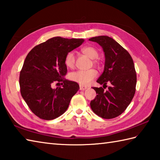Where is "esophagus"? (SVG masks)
Here are the masks:
<instances>
[{
  "instance_id": "34e87169",
  "label": "esophagus",
  "mask_w": 160,
  "mask_h": 160,
  "mask_svg": "<svg viewBox=\"0 0 160 160\" xmlns=\"http://www.w3.org/2000/svg\"><path fill=\"white\" fill-rule=\"evenodd\" d=\"M87 89V87L86 86L82 85V84H80V90H85Z\"/></svg>"
}]
</instances>
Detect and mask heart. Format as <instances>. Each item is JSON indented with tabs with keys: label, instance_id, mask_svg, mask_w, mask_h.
<instances>
[{
	"label": "heart",
	"instance_id": "obj_1",
	"mask_svg": "<svg viewBox=\"0 0 160 160\" xmlns=\"http://www.w3.org/2000/svg\"><path fill=\"white\" fill-rule=\"evenodd\" d=\"M84 55H87V57L92 59L93 63L94 64H99L100 61L98 58V51L94 47L88 46H85L81 49ZM76 63V58H75L74 53L73 52H68L65 56L64 64L68 68H72L74 67ZM97 76V71L95 69L91 68L88 70H78L76 71L72 72L69 75L70 80L79 83L82 85H87L92 81L96 78Z\"/></svg>",
	"mask_w": 160,
	"mask_h": 160
}]
</instances>
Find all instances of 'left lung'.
<instances>
[{"label":"left lung","mask_w":160,"mask_h":160,"mask_svg":"<svg viewBox=\"0 0 160 160\" xmlns=\"http://www.w3.org/2000/svg\"><path fill=\"white\" fill-rule=\"evenodd\" d=\"M89 40L101 46L105 56L104 71L97 80V82L103 84V88L93 87L97 95L90 102L91 108L100 117L111 119L126 110L135 93L134 62L130 53L111 37L98 36ZM108 82L111 85L104 91Z\"/></svg>","instance_id":"8db88e82"}]
</instances>
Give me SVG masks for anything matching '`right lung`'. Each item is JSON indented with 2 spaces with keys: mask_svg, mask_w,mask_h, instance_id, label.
Wrapping results in <instances>:
<instances>
[{
  "mask_svg": "<svg viewBox=\"0 0 160 160\" xmlns=\"http://www.w3.org/2000/svg\"><path fill=\"white\" fill-rule=\"evenodd\" d=\"M84 42L82 39L55 37L37 45L26 56L20 71L21 96L30 110L44 120H52L67 111L79 89L76 82L66 80L64 58ZM62 87L52 89L53 83Z\"/></svg>",
  "mask_w": 160,
  "mask_h": 160,
  "instance_id": "right-lung-1",
  "label": "right lung"
}]
</instances>
